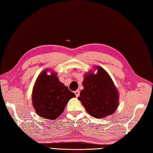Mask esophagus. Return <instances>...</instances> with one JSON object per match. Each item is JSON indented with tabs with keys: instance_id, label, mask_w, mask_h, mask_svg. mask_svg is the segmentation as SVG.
<instances>
[{
	"instance_id": "34e87169",
	"label": "esophagus",
	"mask_w": 153,
	"mask_h": 153,
	"mask_svg": "<svg viewBox=\"0 0 153 153\" xmlns=\"http://www.w3.org/2000/svg\"><path fill=\"white\" fill-rule=\"evenodd\" d=\"M75 94H76V97H79V90H76V91H75Z\"/></svg>"
}]
</instances>
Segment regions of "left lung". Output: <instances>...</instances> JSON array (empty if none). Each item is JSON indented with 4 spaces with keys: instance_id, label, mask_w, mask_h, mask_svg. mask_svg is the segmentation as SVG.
Masks as SVG:
<instances>
[{
    "instance_id": "8db88e82",
    "label": "left lung",
    "mask_w": 153,
    "mask_h": 153,
    "mask_svg": "<svg viewBox=\"0 0 153 153\" xmlns=\"http://www.w3.org/2000/svg\"><path fill=\"white\" fill-rule=\"evenodd\" d=\"M86 73L78 100L89 115L97 119L112 115L119 106V91L109 74L100 66Z\"/></svg>"
}]
</instances>
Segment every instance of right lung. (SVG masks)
<instances>
[{
    "mask_svg": "<svg viewBox=\"0 0 153 153\" xmlns=\"http://www.w3.org/2000/svg\"><path fill=\"white\" fill-rule=\"evenodd\" d=\"M48 70L42 71L36 80L32 94V105L41 117L56 119L64 111L70 99L76 97L59 79L55 71L50 75Z\"/></svg>",
    "mask_w": 153,
    "mask_h": 153,
    "instance_id": "1",
    "label": "right lung"
}]
</instances>
